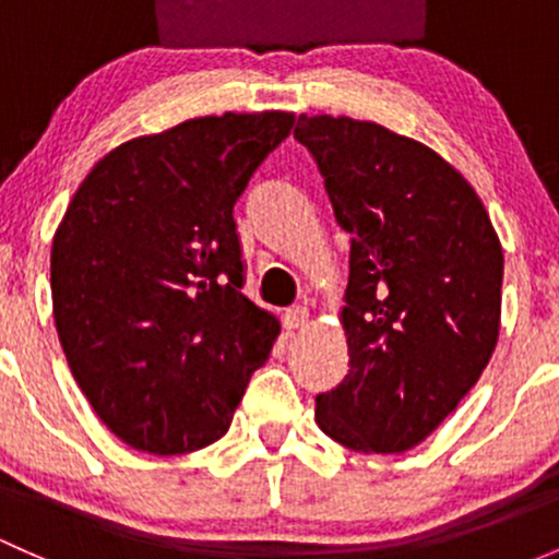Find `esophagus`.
I'll return each instance as SVG.
<instances>
[{"mask_svg": "<svg viewBox=\"0 0 559 559\" xmlns=\"http://www.w3.org/2000/svg\"><path fill=\"white\" fill-rule=\"evenodd\" d=\"M309 322V309L306 306H293V309L285 311V328L287 330H298Z\"/></svg>", "mask_w": 559, "mask_h": 559, "instance_id": "obj_1", "label": "esophagus"}]
</instances>
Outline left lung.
<instances>
[{
  "instance_id": "8db88e82",
  "label": "left lung",
  "mask_w": 559,
  "mask_h": 559,
  "mask_svg": "<svg viewBox=\"0 0 559 559\" xmlns=\"http://www.w3.org/2000/svg\"><path fill=\"white\" fill-rule=\"evenodd\" d=\"M335 221L352 234L341 311L349 373L317 394V424L359 453H402L488 368L503 253L479 197L413 138L349 117H298Z\"/></svg>"
}]
</instances>
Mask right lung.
Instances as JSON below:
<instances>
[{"label":"right lung","mask_w":559,"mask_h":559,"mask_svg":"<svg viewBox=\"0 0 559 559\" xmlns=\"http://www.w3.org/2000/svg\"><path fill=\"white\" fill-rule=\"evenodd\" d=\"M287 111L197 117L106 154L52 237L58 338L114 435L154 455L191 453L229 429L277 317L242 293L234 205Z\"/></svg>","instance_id":"obj_1"}]
</instances>
